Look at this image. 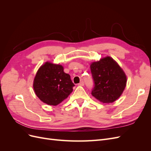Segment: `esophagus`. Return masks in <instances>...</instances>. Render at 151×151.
Wrapping results in <instances>:
<instances>
[{"instance_id": "esophagus-1", "label": "esophagus", "mask_w": 151, "mask_h": 151, "mask_svg": "<svg viewBox=\"0 0 151 151\" xmlns=\"http://www.w3.org/2000/svg\"><path fill=\"white\" fill-rule=\"evenodd\" d=\"M79 86H84V81H81V83L79 84Z\"/></svg>"}]
</instances>
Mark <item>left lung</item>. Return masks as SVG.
<instances>
[{
	"label": "left lung",
	"mask_w": 151,
	"mask_h": 151,
	"mask_svg": "<svg viewBox=\"0 0 151 151\" xmlns=\"http://www.w3.org/2000/svg\"><path fill=\"white\" fill-rule=\"evenodd\" d=\"M90 68L94 83L91 94L103 103L115 101L127 84V77L122 68L110 57L93 62Z\"/></svg>",
	"instance_id": "8db88e82"
}]
</instances>
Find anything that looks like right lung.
<instances>
[{
    "instance_id": "obj_1",
    "label": "right lung",
    "mask_w": 151,
    "mask_h": 151,
    "mask_svg": "<svg viewBox=\"0 0 151 151\" xmlns=\"http://www.w3.org/2000/svg\"><path fill=\"white\" fill-rule=\"evenodd\" d=\"M74 86L61 65L48 62L40 67L33 82L36 96L43 103L53 106L66 99Z\"/></svg>"
}]
</instances>
